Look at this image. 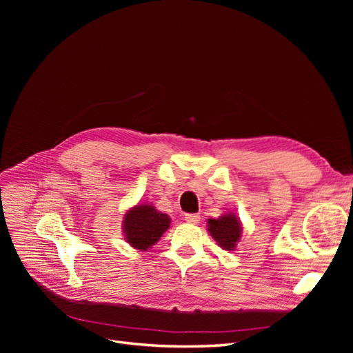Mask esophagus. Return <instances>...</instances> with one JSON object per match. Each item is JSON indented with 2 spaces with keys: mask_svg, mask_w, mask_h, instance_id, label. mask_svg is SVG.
I'll return each mask as SVG.
<instances>
[{
  "mask_svg": "<svg viewBox=\"0 0 353 353\" xmlns=\"http://www.w3.org/2000/svg\"><path fill=\"white\" fill-rule=\"evenodd\" d=\"M185 221L190 223H197L200 221V215H197V213H187Z\"/></svg>",
  "mask_w": 353,
  "mask_h": 353,
  "instance_id": "esophagus-1",
  "label": "esophagus"
}]
</instances>
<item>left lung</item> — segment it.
Segmentation results:
<instances>
[{
	"instance_id": "1",
	"label": "left lung",
	"mask_w": 353,
	"mask_h": 353,
	"mask_svg": "<svg viewBox=\"0 0 353 353\" xmlns=\"http://www.w3.org/2000/svg\"><path fill=\"white\" fill-rule=\"evenodd\" d=\"M241 222L234 213L208 221V231L223 250H234L241 237Z\"/></svg>"
}]
</instances>
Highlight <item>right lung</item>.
Instances as JSON below:
<instances>
[{
  "label": "right lung",
  "mask_w": 353,
  "mask_h": 353,
  "mask_svg": "<svg viewBox=\"0 0 353 353\" xmlns=\"http://www.w3.org/2000/svg\"><path fill=\"white\" fill-rule=\"evenodd\" d=\"M170 218L152 205H137L123 216L122 230L125 240L137 250H147L154 245L169 228Z\"/></svg>",
  "instance_id": "add662e5"
}]
</instances>
